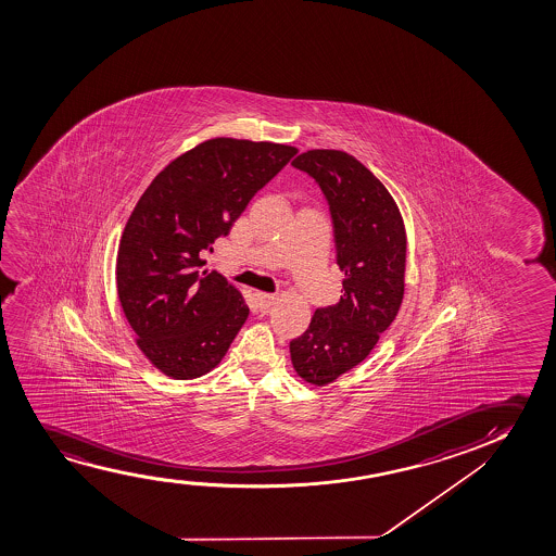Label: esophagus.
Returning a JSON list of instances; mask_svg holds the SVG:
<instances>
[{"label": "esophagus", "mask_w": 556, "mask_h": 556, "mask_svg": "<svg viewBox=\"0 0 556 556\" xmlns=\"http://www.w3.org/2000/svg\"><path fill=\"white\" fill-rule=\"evenodd\" d=\"M254 298H256V302H258L262 309H267L269 305L274 304L275 298L277 296H275V294H269V292H256Z\"/></svg>", "instance_id": "1"}]
</instances>
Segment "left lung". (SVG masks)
<instances>
[{"label": "left lung", "instance_id": "obj_1", "mask_svg": "<svg viewBox=\"0 0 556 556\" xmlns=\"http://www.w3.org/2000/svg\"><path fill=\"white\" fill-rule=\"evenodd\" d=\"M315 178L334 224L342 269L340 302L313 313L304 334L290 342L302 380L325 388L363 363L395 320L404 296L406 231L388 188L340 150H307L292 161Z\"/></svg>", "mask_w": 556, "mask_h": 556}]
</instances>
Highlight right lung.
<instances>
[{
  "instance_id": "1",
  "label": "right lung",
  "mask_w": 556,
  "mask_h": 556,
  "mask_svg": "<svg viewBox=\"0 0 556 556\" xmlns=\"http://www.w3.org/2000/svg\"><path fill=\"white\" fill-rule=\"evenodd\" d=\"M296 153L294 146L211 138L170 161L138 199L117 251V296L138 350L168 378L211 372L243 327V294L205 269L201 254L213 252Z\"/></svg>"
}]
</instances>
